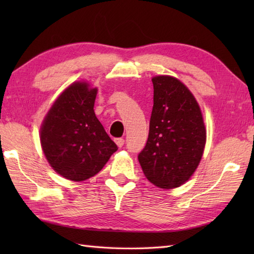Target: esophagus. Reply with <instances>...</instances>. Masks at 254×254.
<instances>
[{
	"label": "esophagus",
	"mask_w": 254,
	"mask_h": 254,
	"mask_svg": "<svg viewBox=\"0 0 254 254\" xmlns=\"http://www.w3.org/2000/svg\"><path fill=\"white\" fill-rule=\"evenodd\" d=\"M115 142H116V144L118 145V147H122L123 145H124V139H123L122 137H118V138H116V139H115Z\"/></svg>",
	"instance_id": "34e87169"
}]
</instances>
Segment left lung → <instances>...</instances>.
<instances>
[{"mask_svg": "<svg viewBox=\"0 0 254 254\" xmlns=\"http://www.w3.org/2000/svg\"><path fill=\"white\" fill-rule=\"evenodd\" d=\"M152 82L149 133L138 161L153 185L172 189L190 179L197 168L206 130L197 101L185 84L168 75L155 76Z\"/></svg>", "mask_w": 254, "mask_h": 254, "instance_id": "8db88e82", "label": "left lung"}]
</instances>
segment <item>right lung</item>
Returning <instances> with one entry per match:
<instances>
[{
	"instance_id": "add662e5",
	"label": "right lung",
	"mask_w": 254,
	"mask_h": 254,
	"mask_svg": "<svg viewBox=\"0 0 254 254\" xmlns=\"http://www.w3.org/2000/svg\"><path fill=\"white\" fill-rule=\"evenodd\" d=\"M97 91L86 82L73 83L42 122L40 142L48 163L68 180L94 177L118 149L95 115Z\"/></svg>"
}]
</instances>
